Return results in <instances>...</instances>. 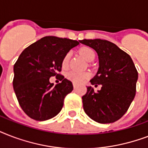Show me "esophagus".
I'll list each match as a JSON object with an SVG mask.
<instances>
[{"mask_svg":"<svg viewBox=\"0 0 148 148\" xmlns=\"http://www.w3.org/2000/svg\"><path fill=\"white\" fill-rule=\"evenodd\" d=\"M73 87H74V89H76V88H77V84H76L75 83H73Z\"/></svg>","mask_w":148,"mask_h":148,"instance_id":"34e87169","label":"esophagus"}]
</instances>
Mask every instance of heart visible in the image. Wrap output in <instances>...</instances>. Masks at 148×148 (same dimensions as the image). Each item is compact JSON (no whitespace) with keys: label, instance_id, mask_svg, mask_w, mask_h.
<instances>
[{"label":"heart","instance_id":"1","mask_svg":"<svg viewBox=\"0 0 148 148\" xmlns=\"http://www.w3.org/2000/svg\"><path fill=\"white\" fill-rule=\"evenodd\" d=\"M79 52H80L81 55L83 56L84 58L88 61H92L95 59V55H96L94 49L90 47H81ZM70 58H71V52H67L64 56L62 61H61V65H62L63 68H67L68 67ZM66 77H67V78L68 80L71 81L73 83L81 84L90 77V74L88 72H80L71 71H69L68 73H67Z\"/></svg>","mask_w":148,"mask_h":148}]
</instances>
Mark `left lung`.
Here are the masks:
<instances>
[{"label":"left lung","mask_w":148,"mask_h":148,"mask_svg":"<svg viewBox=\"0 0 148 148\" xmlns=\"http://www.w3.org/2000/svg\"><path fill=\"white\" fill-rule=\"evenodd\" d=\"M80 42L97 53L98 71L90 81L95 87L101 85L97 92L87 88L82 97L84 112L101 124L114 123L123 117L135 97L138 71L129 54L112 42L101 39Z\"/></svg>","instance_id":"obj_1"}]
</instances>
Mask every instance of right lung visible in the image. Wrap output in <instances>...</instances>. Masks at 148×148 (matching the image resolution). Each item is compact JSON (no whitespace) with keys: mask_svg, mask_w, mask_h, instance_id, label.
I'll return each instance as SVG.
<instances>
[{"mask_svg":"<svg viewBox=\"0 0 148 148\" xmlns=\"http://www.w3.org/2000/svg\"><path fill=\"white\" fill-rule=\"evenodd\" d=\"M80 43L67 38L47 36L23 51L14 65L13 87L19 104L28 117L43 121L55 117L64 100L73 90L71 81L59 74L64 56ZM62 83L53 86L51 76Z\"/></svg>","mask_w":148,"mask_h":148,"instance_id":"right-lung-1","label":"right lung"}]
</instances>
